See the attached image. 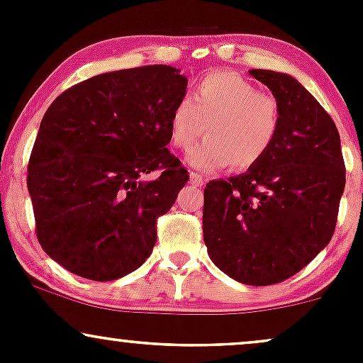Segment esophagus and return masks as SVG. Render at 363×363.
<instances>
[{
	"label": "esophagus",
	"mask_w": 363,
	"mask_h": 363,
	"mask_svg": "<svg viewBox=\"0 0 363 363\" xmlns=\"http://www.w3.org/2000/svg\"><path fill=\"white\" fill-rule=\"evenodd\" d=\"M189 182H191V184H193V186H196V187H201L203 186V182H205V181H203V176H199V174H191V176H189Z\"/></svg>",
	"instance_id": "obj_1"
}]
</instances>
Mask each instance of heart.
Listing matches in <instances>:
<instances>
[{
  "instance_id": "1",
  "label": "heart",
  "mask_w": 363,
  "mask_h": 363,
  "mask_svg": "<svg viewBox=\"0 0 363 363\" xmlns=\"http://www.w3.org/2000/svg\"><path fill=\"white\" fill-rule=\"evenodd\" d=\"M203 126L206 140L186 155L191 167L203 172L228 165L249 170L268 155L277 140L280 106L240 74L208 73L193 97L181 99L170 112V145L187 150L201 136Z\"/></svg>"
}]
</instances>
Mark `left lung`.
<instances>
[{
    "label": "left lung",
    "mask_w": 363,
    "mask_h": 363,
    "mask_svg": "<svg viewBox=\"0 0 363 363\" xmlns=\"http://www.w3.org/2000/svg\"><path fill=\"white\" fill-rule=\"evenodd\" d=\"M280 106L272 150L239 176L205 187L208 256L235 281L266 286L294 277L335 234L345 162L336 124L286 73L251 69Z\"/></svg>",
    "instance_id": "left-lung-1"
}]
</instances>
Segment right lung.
<instances>
[{
  "label": "right lung",
  "instance_id": "add662e5",
  "mask_svg": "<svg viewBox=\"0 0 363 363\" xmlns=\"http://www.w3.org/2000/svg\"><path fill=\"white\" fill-rule=\"evenodd\" d=\"M186 86L167 65L119 69L62 91L45 111L27 187L39 244L62 268L111 281L152 254L157 218L189 181L167 150L170 112Z\"/></svg>",
  "mask_w": 363,
  "mask_h": 363
}]
</instances>
